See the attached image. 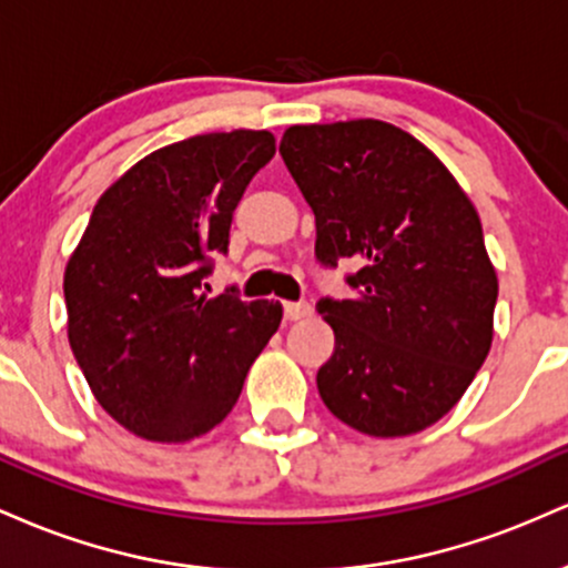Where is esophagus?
Listing matches in <instances>:
<instances>
[{
	"label": "esophagus",
	"mask_w": 568,
	"mask_h": 568,
	"mask_svg": "<svg viewBox=\"0 0 568 568\" xmlns=\"http://www.w3.org/2000/svg\"><path fill=\"white\" fill-rule=\"evenodd\" d=\"M310 304H302V302H283V315L285 321H302V317L310 315Z\"/></svg>",
	"instance_id": "esophagus-1"
}]
</instances>
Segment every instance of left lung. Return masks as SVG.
Returning <instances> with one entry per match:
<instances>
[{"instance_id":"left-lung-1","label":"left lung","mask_w":568,"mask_h":568,"mask_svg":"<svg viewBox=\"0 0 568 568\" xmlns=\"http://www.w3.org/2000/svg\"><path fill=\"white\" fill-rule=\"evenodd\" d=\"M280 154L315 213V253L352 258L355 298L317 304L334 355L317 389L336 419L403 438L452 410L494 338L497 270L465 189L382 120L291 125Z\"/></svg>"}]
</instances>
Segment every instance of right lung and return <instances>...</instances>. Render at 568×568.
<instances>
[{
	"mask_svg": "<svg viewBox=\"0 0 568 568\" xmlns=\"http://www.w3.org/2000/svg\"><path fill=\"white\" fill-rule=\"evenodd\" d=\"M272 158L270 130L162 146L98 197L69 256L71 352L101 408L139 438L186 443L221 425L283 321L280 302L202 291L234 207Z\"/></svg>",
	"mask_w": 568,
	"mask_h": 568,
	"instance_id": "add662e5",
	"label": "right lung"
}]
</instances>
